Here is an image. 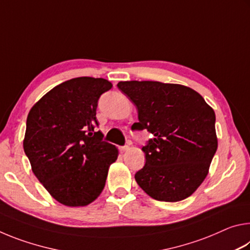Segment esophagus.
Listing matches in <instances>:
<instances>
[{
    "label": "esophagus",
    "instance_id": "obj_1",
    "mask_svg": "<svg viewBox=\"0 0 250 250\" xmlns=\"http://www.w3.org/2000/svg\"><path fill=\"white\" fill-rule=\"evenodd\" d=\"M119 149H120L121 152H125V151L129 150V146H120Z\"/></svg>",
    "mask_w": 250,
    "mask_h": 250
}]
</instances>
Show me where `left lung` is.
Wrapping results in <instances>:
<instances>
[{
    "mask_svg": "<svg viewBox=\"0 0 250 250\" xmlns=\"http://www.w3.org/2000/svg\"><path fill=\"white\" fill-rule=\"evenodd\" d=\"M117 86L138 109L132 130L153 134L142 147L146 164L134 175L138 185L156 201L191 196L208 174L217 150L214 110L182 84L132 80Z\"/></svg>",
    "mask_w": 250,
    "mask_h": 250,
    "instance_id": "1",
    "label": "left lung"
}]
</instances>
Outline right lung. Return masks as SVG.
Here are the masks:
<instances>
[{
	"label": "right lung",
	"mask_w": 250,
	"mask_h": 250,
	"mask_svg": "<svg viewBox=\"0 0 250 250\" xmlns=\"http://www.w3.org/2000/svg\"><path fill=\"white\" fill-rule=\"evenodd\" d=\"M112 83L78 77L54 87L33 105L23 141L32 171L62 205L86 206L100 195L118 149L103 141L96 110Z\"/></svg>",
	"instance_id": "right-lung-1"
}]
</instances>
